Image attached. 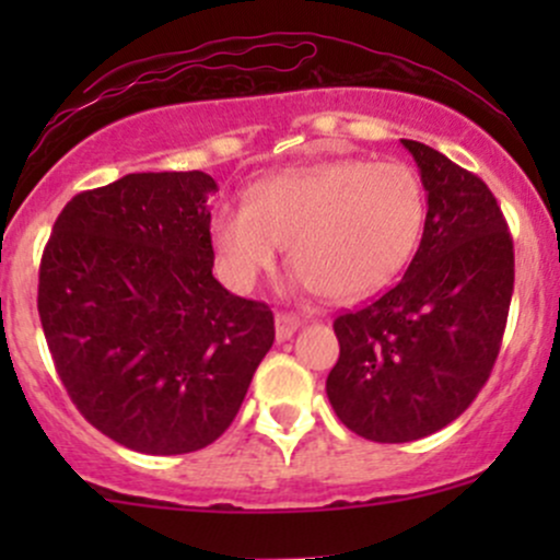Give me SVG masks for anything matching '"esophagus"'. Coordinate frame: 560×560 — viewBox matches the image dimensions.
Masks as SVG:
<instances>
[{
	"mask_svg": "<svg viewBox=\"0 0 560 560\" xmlns=\"http://www.w3.org/2000/svg\"><path fill=\"white\" fill-rule=\"evenodd\" d=\"M300 326L302 318L294 316V313H276V339H279V342H287Z\"/></svg>",
	"mask_w": 560,
	"mask_h": 560,
	"instance_id": "esophagus-1",
	"label": "esophagus"
}]
</instances>
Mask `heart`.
I'll return each instance as SVG.
<instances>
[{
    "instance_id": "b5f03b06",
    "label": "heart",
    "mask_w": 560,
    "mask_h": 560,
    "mask_svg": "<svg viewBox=\"0 0 560 560\" xmlns=\"http://www.w3.org/2000/svg\"><path fill=\"white\" fill-rule=\"evenodd\" d=\"M423 223L427 191L408 163L350 158L260 178L247 199L218 205L210 240L240 292L273 271L289 242L294 284L345 302L387 287L413 258Z\"/></svg>"
}]
</instances>
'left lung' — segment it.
<instances>
[{
  "label": "left lung",
  "instance_id": "left-lung-1",
  "mask_svg": "<svg viewBox=\"0 0 560 560\" xmlns=\"http://www.w3.org/2000/svg\"><path fill=\"white\" fill-rule=\"evenodd\" d=\"M427 189V223L389 292L334 320V413L371 442H413L458 419L490 378L513 294V240L479 176L402 139Z\"/></svg>",
  "mask_w": 560,
  "mask_h": 560
}]
</instances>
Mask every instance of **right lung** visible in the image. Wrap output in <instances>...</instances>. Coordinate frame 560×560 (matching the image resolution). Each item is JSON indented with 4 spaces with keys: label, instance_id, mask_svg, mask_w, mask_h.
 I'll return each mask as SVG.
<instances>
[{
    "label": "right lung",
    "instance_id": "1",
    "mask_svg": "<svg viewBox=\"0 0 560 560\" xmlns=\"http://www.w3.org/2000/svg\"><path fill=\"white\" fill-rule=\"evenodd\" d=\"M202 171L128 173L57 215L38 268V318L81 416L128 450L215 442L273 345L266 302L213 276Z\"/></svg>",
    "mask_w": 560,
    "mask_h": 560
}]
</instances>
